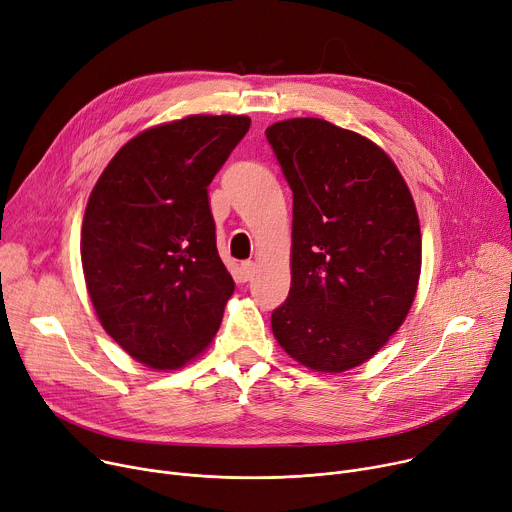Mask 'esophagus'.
Instances as JSON below:
<instances>
[{
    "label": "esophagus",
    "mask_w": 512,
    "mask_h": 512,
    "mask_svg": "<svg viewBox=\"0 0 512 512\" xmlns=\"http://www.w3.org/2000/svg\"><path fill=\"white\" fill-rule=\"evenodd\" d=\"M238 271H241V278L247 282V280H251L255 276L257 265H255V261H243L241 267H238Z\"/></svg>",
    "instance_id": "esophagus-1"
}]
</instances>
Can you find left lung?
Segmentation results:
<instances>
[{
  "mask_svg": "<svg viewBox=\"0 0 512 512\" xmlns=\"http://www.w3.org/2000/svg\"><path fill=\"white\" fill-rule=\"evenodd\" d=\"M265 135L292 189V284L271 329L306 368L350 370L387 344L416 298L412 193L377 144L325 119L280 121Z\"/></svg>",
  "mask_w": 512,
  "mask_h": 512,
  "instance_id": "obj_1",
  "label": "left lung"
}]
</instances>
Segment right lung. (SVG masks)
<instances>
[{
  "mask_svg": "<svg viewBox=\"0 0 512 512\" xmlns=\"http://www.w3.org/2000/svg\"><path fill=\"white\" fill-rule=\"evenodd\" d=\"M245 115L146 129L102 170L82 222V267L100 325L138 362L175 370L210 346L232 276L208 185L245 138Z\"/></svg>",
  "mask_w": 512,
  "mask_h": 512,
  "instance_id": "add662e5",
  "label": "right lung"
}]
</instances>
